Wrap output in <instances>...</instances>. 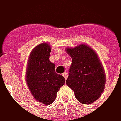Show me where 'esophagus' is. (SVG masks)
I'll return each instance as SVG.
<instances>
[{
	"mask_svg": "<svg viewBox=\"0 0 121 121\" xmlns=\"http://www.w3.org/2000/svg\"><path fill=\"white\" fill-rule=\"evenodd\" d=\"M62 76L65 77V79H66V78H68V73H67L66 72H65V73H64L62 74Z\"/></svg>",
	"mask_w": 121,
	"mask_h": 121,
	"instance_id": "34e87169",
	"label": "esophagus"
}]
</instances>
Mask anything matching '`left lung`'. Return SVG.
<instances>
[{
    "instance_id": "obj_1",
    "label": "left lung",
    "mask_w": 121,
    "mask_h": 121,
    "mask_svg": "<svg viewBox=\"0 0 121 121\" xmlns=\"http://www.w3.org/2000/svg\"><path fill=\"white\" fill-rule=\"evenodd\" d=\"M72 58L66 84L74 91L76 99L82 104H91L103 93L106 76L96 52L86 44L66 48Z\"/></svg>"
}]
</instances>
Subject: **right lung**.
<instances>
[{"mask_svg":"<svg viewBox=\"0 0 121 121\" xmlns=\"http://www.w3.org/2000/svg\"><path fill=\"white\" fill-rule=\"evenodd\" d=\"M51 46L41 43L30 52L26 68V81L34 98L43 104L54 102L60 88L65 82L62 75L56 73L55 65L49 60Z\"/></svg>","mask_w":121,"mask_h":121,"instance_id":"obj_1","label":"right lung"}]
</instances>
